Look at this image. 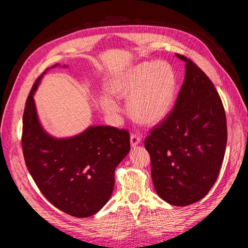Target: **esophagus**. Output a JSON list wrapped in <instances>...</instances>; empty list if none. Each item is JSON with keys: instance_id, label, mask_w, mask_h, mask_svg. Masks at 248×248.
<instances>
[{"instance_id": "1", "label": "esophagus", "mask_w": 248, "mask_h": 248, "mask_svg": "<svg viewBox=\"0 0 248 248\" xmlns=\"http://www.w3.org/2000/svg\"><path fill=\"white\" fill-rule=\"evenodd\" d=\"M140 140H141V139H140V136H138V134L132 133L131 136H130V145H131L132 147H133V146H137L138 144H140Z\"/></svg>"}]
</instances>
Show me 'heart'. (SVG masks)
<instances>
[{
  "mask_svg": "<svg viewBox=\"0 0 248 248\" xmlns=\"http://www.w3.org/2000/svg\"><path fill=\"white\" fill-rule=\"evenodd\" d=\"M119 96L127 97V108L137 121L154 124L166 117L174 103L176 76L172 67L164 61H149L134 65L123 73L112 87ZM107 114L115 117L120 107L112 97L101 100Z\"/></svg>",
  "mask_w": 248,
  "mask_h": 248,
  "instance_id": "b5f03b06",
  "label": "heart"
}]
</instances>
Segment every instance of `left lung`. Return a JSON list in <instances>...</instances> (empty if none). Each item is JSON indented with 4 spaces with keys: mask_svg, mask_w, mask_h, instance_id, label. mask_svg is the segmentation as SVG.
<instances>
[{
    "mask_svg": "<svg viewBox=\"0 0 248 248\" xmlns=\"http://www.w3.org/2000/svg\"><path fill=\"white\" fill-rule=\"evenodd\" d=\"M175 107L145 140L157 194L174 206L199 202L212 188L227 147V118L213 82L190 59Z\"/></svg>",
    "mask_w": 248,
    "mask_h": 248,
    "instance_id": "left-lung-1",
    "label": "left lung"
}]
</instances>
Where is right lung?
I'll list each match as a JSON object with an SVG mask.
<instances>
[{
    "label": "right lung",
    "instance_id": "obj_1",
    "mask_svg": "<svg viewBox=\"0 0 248 248\" xmlns=\"http://www.w3.org/2000/svg\"><path fill=\"white\" fill-rule=\"evenodd\" d=\"M41 78L28 96L22 118L26 166L50 204L71 216L89 217L111 196L115 170L130 151L129 132L111 126H90L72 138L49 136L39 122L33 97Z\"/></svg>",
    "mask_w": 248,
    "mask_h": 248
}]
</instances>
